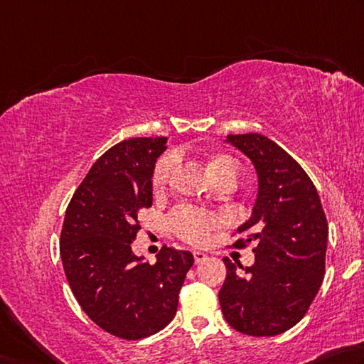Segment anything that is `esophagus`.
I'll return each instance as SVG.
<instances>
[{"label":"esophagus","instance_id":"1","mask_svg":"<svg viewBox=\"0 0 364 364\" xmlns=\"http://www.w3.org/2000/svg\"><path fill=\"white\" fill-rule=\"evenodd\" d=\"M193 259L196 264H201L205 262V260L208 259V254L206 252H201V251H193Z\"/></svg>","mask_w":364,"mask_h":364}]
</instances>
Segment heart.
<instances>
[{
	"mask_svg": "<svg viewBox=\"0 0 364 364\" xmlns=\"http://www.w3.org/2000/svg\"><path fill=\"white\" fill-rule=\"evenodd\" d=\"M172 166H174V158L166 155L158 159L153 169L151 183L155 190H161L171 176ZM208 174L211 178L220 176H233L238 174V163L228 155H215L208 161ZM219 224V219L214 215H209L203 211H198L192 206H181L174 209L169 215V225L176 235L188 243H205L213 228Z\"/></svg>",
	"mask_w": 364,
	"mask_h": 364,
	"instance_id": "obj_1",
	"label": "heart"
}]
</instances>
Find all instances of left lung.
I'll return each instance as SVG.
<instances>
[{"instance_id":"8db88e82","label":"left lung","mask_w":364,"mask_h":364,"mask_svg":"<svg viewBox=\"0 0 364 364\" xmlns=\"http://www.w3.org/2000/svg\"><path fill=\"white\" fill-rule=\"evenodd\" d=\"M251 159L259 192L250 220L238 228L250 233L235 247L254 241L256 260L237 272L224 257L227 278L219 302L227 323L238 333L270 337L302 320L323 283L328 220L320 196L301 164L262 134L227 136Z\"/></svg>"}]
</instances>
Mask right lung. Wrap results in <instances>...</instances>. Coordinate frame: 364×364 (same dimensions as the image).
I'll return each instance as SVG.
<instances>
[{"mask_svg":"<svg viewBox=\"0 0 364 364\" xmlns=\"http://www.w3.org/2000/svg\"><path fill=\"white\" fill-rule=\"evenodd\" d=\"M166 140L134 137L108 149L76 188L60 233L63 270L80 307L126 341L168 326L193 265L188 251L163 246L150 265L131 250L137 214L153 203L151 176Z\"/></svg>","mask_w":364,"mask_h":364,"instance_id":"1","label":"right lung"}]
</instances>
